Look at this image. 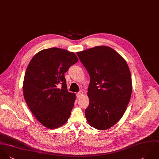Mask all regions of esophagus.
Masks as SVG:
<instances>
[{
  "label": "esophagus",
  "instance_id": "1",
  "mask_svg": "<svg viewBox=\"0 0 159 159\" xmlns=\"http://www.w3.org/2000/svg\"><path fill=\"white\" fill-rule=\"evenodd\" d=\"M83 94H84L83 91L80 90V92H79L76 94V96H77V98H80L83 95Z\"/></svg>",
  "mask_w": 159,
  "mask_h": 159
}]
</instances>
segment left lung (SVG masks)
<instances>
[{
    "label": "left lung",
    "mask_w": 159,
    "mask_h": 159,
    "mask_svg": "<svg viewBox=\"0 0 159 159\" xmlns=\"http://www.w3.org/2000/svg\"><path fill=\"white\" fill-rule=\"evenodd\" d=\"M77 55L90 78V103L85 111L87 122L96 129H107L121 119L130 99L132 82L128 64L117 52L106 46Z\"/></svg>",
    "instance_id": "1"
}]
</instances>
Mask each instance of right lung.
<instances>
[{
	"instance_id": "1",
	"label": "right lung",
	"mask_w": 159,
	"mask_h": 159,
	"mask_svg": "<svg viewBox=\"0 0 159 159\" xmlns=\"http://www.w3.org/2000/svg\"><path fill=\"white\" fill-rule=\"evenodd\" d=\"M77 61L74 53L54 47L39 52L29 64L23 95L33 115L45 127L57 128L70 117L75 95L68 92L64 73Z\"/></svg>"
}]
</instances>
